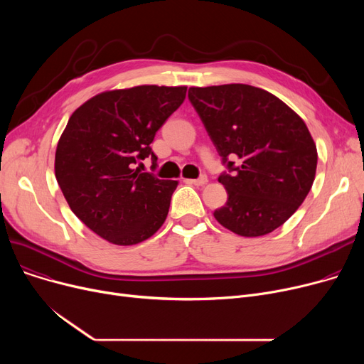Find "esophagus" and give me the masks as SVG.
Here are the masks:
<instances>
[{
  "label": "esophagus",
  "instance_id": "esophagus-1",
  "mask_svg": "<svg viewBox=\"0 0 364 364\" xmlns=\"http://www.w3.org/2000/svg\"><path fill=\"white\" fill-rule=\"evenodd\" d=\"M187 181L190 184H195V186H205L208 183V178H206V176H202V177H199L196 180H187Z\"/></svg>",
  "mask_w": 364,
  "mask_h": 364
}]
</instances>
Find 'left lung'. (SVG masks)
Returning a JSON list of instances; mask_svg holds the SVG:
<instances>
[{
	"mask_svg": "<svg viewBox=\"0 0 364 364\" xmlns=\"http://www.w3.org/2000/svg\"><path fill=\"white\" fill-rule=\"evenodd\" d=\"M188 100L228 168L218 177L228 199L215 220L245 237L272 233L292 217L316 177L307 125L276 95L246 84L192 87Z\"/></svg>",
	"mask_w": 364,
	"mask_h": 364,
	"instance_id": "1",
	"label": "left lung"
}]
</instances>
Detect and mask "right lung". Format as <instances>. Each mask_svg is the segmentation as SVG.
<instances>
[{
	"label": "right lung",
	"instance_id": "obj_1",
	"mask_svg": "<svg viewBox=\"0 0 364 364\" xmlns=\"http://www.w3.org/2000/svg\"><path fill=\"white\" fill-rule=\"evenodd\" d=\"M187 87L139 85L94 95L57 143L54 172L72 213L113 245H137L165 223L178 181L141 172L150 143L186 99Z\"/></svg>",
	"mask_w": 364,
	"mask_h": 364
}]
</instances>
